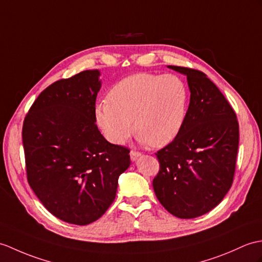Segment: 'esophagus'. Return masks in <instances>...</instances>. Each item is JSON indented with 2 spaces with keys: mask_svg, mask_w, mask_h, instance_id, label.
Wrapping results in <instances>:
<instances>
[{
  "mask_svg": "<svg viewBox=\"0 0 262 262\" xmlns=\"http://www.w3.org/2000/svg\"><path fill=\"white\" fill-rule=\"evenodd\" d=\"M129 155H130V160L133 161V162H135L139 156H141L142 154L139 153V151H135V150H132L130 153H129Z\"/></svg>",
  "mask_w": 262,
  "mask_h": 262,
  "instance_id": "1",
  "label": "esophagus"
}]
</instances>
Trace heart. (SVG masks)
<instances>
[{"label": "heart", "instance_id": "b5f03b06", "mask_svg": "<svg viewBox=\"0 0 262 262\" xmlns=\"http://www.w3.org/2000/svg\"><path fill=\"white\" fill-rule=\"evenodd\" d=\"M187 103L188 90L179 76L135 74L114 84L108 100L97 103L95 119L113 144H124L135 127L142 144L163 147L182 130Z\"/></svg>", "mask_w": 262, "mask_h": 262}]
</instances>
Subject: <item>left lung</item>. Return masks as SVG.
<instances>
[{"label": "left lung", "instance_id": "1", "mask_svg": "<svg viewBox=\"0 0 262 262\" xmlns=\"http://www.w3.org/2000/svg\"><path fill=\"white\" fill-rule=\"evenodd\" d=\"M167 68L186 76L190 105L182 130L157 151L154 192L169 213L193 219L221 202L233 182L239 124L226 97L202 71Z\"/></svg>", "mask_w": 262, "mask_h": 262}]
</instances>
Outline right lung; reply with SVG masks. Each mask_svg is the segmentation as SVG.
Returning <instances> with one entry per match:
<instances>
[{"label": "right lung", "instance_id": "obj_1", "mask_svg": "<svg viewBox=\"0 0 262 262\" xmlns=\"http://www.w3.org/2000/svg\"><path fill=\"white\" fill-rule=\"evenodd\" d=\"M99 70H86L46 88L30 108L22 139L29 184L60 220L86 226L105 213L128 148L107 142L95 119Z\"/></svg>", "mask_w": 262, "mask_h": 262}]
</instances>
